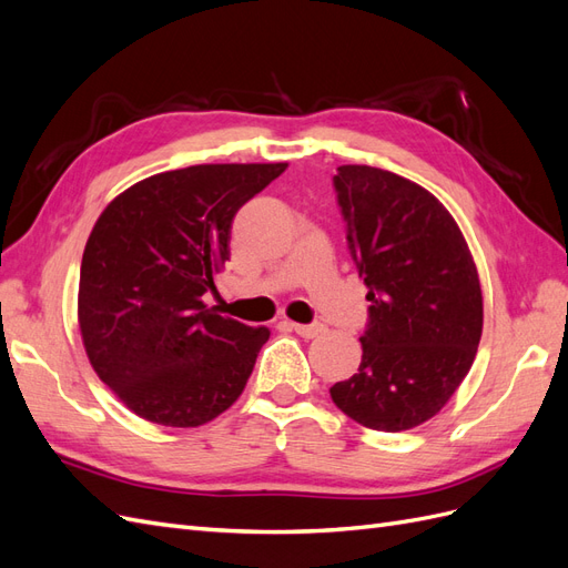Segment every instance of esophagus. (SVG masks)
I'll use <instances>...</instances> for the list:
<instances>
[{
    "label": "esophagus",
    "mask_w": 568,
    "mask_h": 568,
    "mask_svg": "<svg viewBox=\"0 0 568 568\" xmlns=\"http://www.w3.org/2000/svg\"><path fill=\"white\" fill-rule=\"evenodd\" d=\"M291 329H294L303 338H315V336H320L324 332V324L322 322H313V324H298V322H294V324H291Z\"/></svg>",
    "instance_id": "esophagus-1"
}]
</instances>
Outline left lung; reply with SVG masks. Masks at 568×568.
<instances>
[{
	"mask_svg": "<svg viewBox=\"0 0 568 568\" xmlns=\"http://www.w3.org/2000/svg\"><path fill=\"white\" fill-rule=\"evenodd\" d=\"M336 201L369 320L363 363L329 388L351 419L407 432L432 419L471 369L484 296L467 242L424 186L372 165H341Z\"/></svg>",
	"mask_w": 568,
	"mask_h": 568,
	"instance_id": "8db88e82",
	"label": "left lung"
}]
</instances>
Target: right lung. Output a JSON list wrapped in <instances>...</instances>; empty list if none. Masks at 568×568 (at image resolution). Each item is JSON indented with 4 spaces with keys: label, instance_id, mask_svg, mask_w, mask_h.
Returning a JSON list of instances; mask_svg holds the SVG:
<instances>
[{
    "label": "right lung",
    "instance_id": "right-lung-1",
    "mask_svg": "<svg viewBox=\"0 0 568 568\" xmlns=\"http://www.w3.org/2000/svg\"><path fill=\"white\" fill-rule=\"evenodd\" d=\"M286 163H211L151 175L99 215L80 267L78 320L99 379L134 415L201 426L242 395L267 326L203 296L230 261L232 220Z\"/></svg>",
    "mask_w": 568,
    "mask_h": 568
}]
</instances>
